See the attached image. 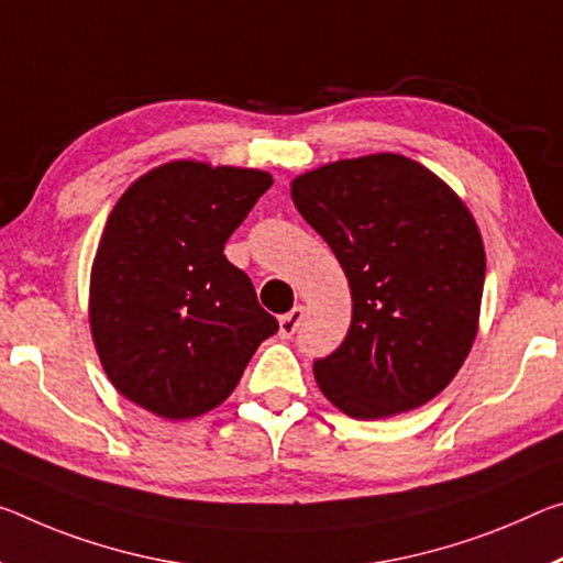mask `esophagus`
Returning a JSON list of instances; mask_svg holds the SVG:
<instances>
[{"instance_id": "esophagus-1", "label": "esophagus", "mask_w": 563, "mask_h": 563, "mask_svg": "<svg viewBox=\"0 0 563 563\" xmlns=\"http://www.w3.org/2000/svg\"><path fill=\"white\" fill-rule=\"evenodd\" d=\"M302 318H306V308L296 306L290 310V313L280 316V338H292L298 333V328L302 323Z\"/></svg>"}]
</instances>
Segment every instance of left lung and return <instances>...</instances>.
<instances>
[{"label":"left lung","mask_w":563,"mask_h":563,"mask_svg":"<svg viewBox=\"0 0 563 563\" xmlns=\"http://www.w3.org/2000/svg\"><path fill=\"white\" fill-rule=\"evenodd\" d=\"M290 195L353 296L345 341L313 365L320 390L361 421L428 404L476 338L486 255L466 205L390 153L318 167Z\"/></svg>","instance_id":"obj_1"}]
</instances>
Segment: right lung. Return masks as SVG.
<instances>
[{
  "label": "right lung",
  "instance_id": "1",
  "mask_svg": "<svg viewBox=\"0 0 563 563\" xmlns=\"http://www.w3.org/2000/svg\"><path fill=\"white\" fill-rule=\"evenodd\" d=\"M271 185L261 169L180 159L114 205L92 265L89 325L107 378L132 404L169 421L208 413L278 333L222 253Z\"/></svg>",
  "mask_w": 563,
  "mask_h": 563
}]
</instances>
